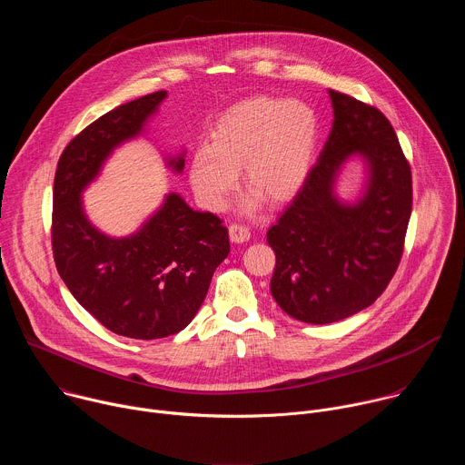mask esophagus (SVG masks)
<instances>
[{"label": "esophagus", "mask_w": 465, "mask_h": 465, "mask_svg": "<svg viewBox=\"0 0 465 465\" xmlns=\"http://www.w3.org/2000/svg\"><path fill=\"white\" fill-rule=\"evenodd\" d=\"M228 232H230L232 242L239 244V242H246L250 239V230L246 226H242V224H230Z\"/></svg>", "instance_id": "1"}]
</instances>
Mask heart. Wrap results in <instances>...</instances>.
<instances>
[{
  "instance_id": "heart-1",
  "label": "heart",
  "mask_w": 465,
  "mask_h": 465,
  "mask_svg": "<svg viewBox=\"0 0 465 465\" xmlns=\"http://www.w3.org/2000/svg\"><path fill=\"white\" fill-rule=\"evenodd\" d=\"M314 142L316 117L307 104L276 97L242 101L217 121L210 145L194 153L193 189L208 208L223 210L242 169L253 191L250 206L261 196L289 201L309 173Z\"/></svg>"
}]
</instances>
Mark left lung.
<instances>
[{
  "instance_id": "8db88e82",
  "label": "left lung",
  "mask_w": 465,
  "mask_h": 465,
  "mask_svg": "<svg viewBox=\"0 0 465 465\" xmlns=\"http://www.w3.org/2000/svg\"><path fill=\"white\" fill-rule=\"evenodd\" d=\"M333 126L298 194L267 232L276 253L271 292L305 323L344 320L371 305L403 255L412 174L390 121L329 90ZM361 159L365 185L353 202L336 193L341 169Z\"/></svg>"
}]
</instances>
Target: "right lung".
Returning a JSON list of instances; mask_svg holds the SVG:
<instances>
[{
  "instance_id": "1",
  "label": "right lung",
  "mask_w": 465,
  "mask_h": 465,
  "mask_svg": "<svg viewBox=\"0 0 465 465\" xmlns=\"http://www.w3.org/2000/svg\"><path fill=\"white\" fill-rule=\"evenodd\" d=\"M167 92H154L104 114L64 149L53 187V255L74 298L112 333L154 341L182 331L201 309L213 272L230 253L228 228L194 212L178 193L126 237L92 224L83 191L123 143L142 136ZM185 151L165 165L183 171Z\"/></svg>"
}]
</instances>
